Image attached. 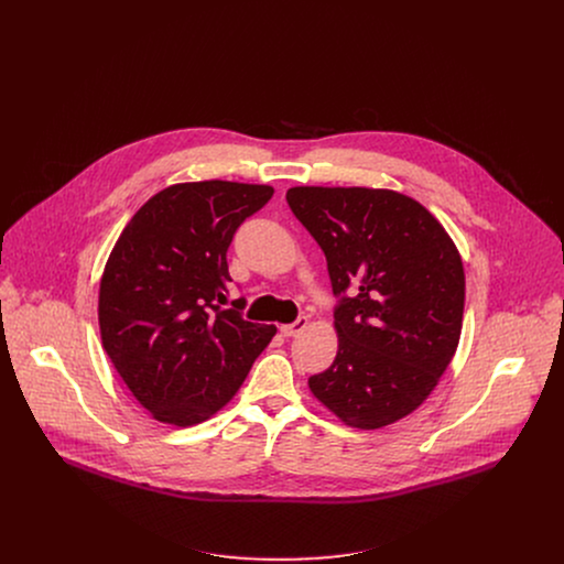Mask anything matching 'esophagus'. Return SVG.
Instances as JSON below:
<instances>
[{"instance_id": "1", "label": "esophagus", "mask_w": 564, "mask_h": 564, "mask_svg": "<svg viewBox=\"0 0 564 564\" xmlns=\"http://www.w3.org/2000/svg\"><path fill=\"white\" fill-rule=\"evenodd\" d=\"M308 319L306 317H300L295 323H289V325H280V332L282 336H297L302 329H306Z\"/></svg>"}]
</instances>
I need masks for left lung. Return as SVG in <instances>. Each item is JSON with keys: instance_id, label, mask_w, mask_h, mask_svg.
Here are the masks:
<instances>
[{"instance_id": "1", "label": "left lung", "mask_w": 564, "mask_h": 564, "mask_svg": "<svg viewBox=\"0 0 564 564\" xmlns=\"http://www.w3.org/2000/svg\"><path fill=\"white\" fill-rule=\"evenodd\" d=\"M286 202L319 242L338 351L308 380L343 423L378 430L416 410L452 362L465 313V269L445 228L389 188L293 186Z\"/></svg>"}]
</instances>
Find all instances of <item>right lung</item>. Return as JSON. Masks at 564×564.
I'll return each mask as SVG.
<instances>
[{
	"mask_svg": "<svg viewBox=\"0 0 564 564\" xmlns=\"http://www.w3.org/2000/svg\"><path fill=\"white\" fill-rule=\"evenodd\" d=\"M273 195L226 180L166 186L115 242L99 282L101 345L150 414L171 425L210 419L241 389L275 325L228 302V247Z\"/></svg>",
	"mask_w": 564,
	"mask_h": 564,
	"instance_id": "obj_1",
	"label": "right lung"
}]
</instances>
